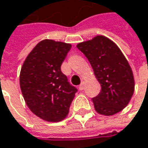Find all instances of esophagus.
I'll use <instances>...</instances> for the list:
<instances>
[{
	"label": "esophagus",
	"instance_id": "obj_1",
	"mask_svg": "<svg viewBox=\"0 0 148 148\" xmlns=\"http://www.w3.org/2000/svg\"><path fill=\"white\" fill-rule=\"evenodd\" d=\"M84 86H85V83L82 81V82H81V84H80V85H79V89L80 91H83V90H84Z\"/></svg>",
	"mask_w": 148,
	"mask_h": 148
}]
</instances>
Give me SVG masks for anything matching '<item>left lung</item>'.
Masks as SVG:
<instances>
[{
  "instance_id": "left-lung-1",
  "label": "left lung",
  "mask_w": 148,
  "mask_h": 148,
  "mask_svg": "<svg viewBox=\"0 0 148 148\" xmlns=\"http://www.w3.org/2000/svg\"><path fill=\"white\" fill-rule=\"evenodd\" d=\"M86 56L101 85L92 102L96 111L111 116L127 106L133 96L134 80L131 68L119 48L103 36L77 45Z\"/></svg>"
}]
</instances>
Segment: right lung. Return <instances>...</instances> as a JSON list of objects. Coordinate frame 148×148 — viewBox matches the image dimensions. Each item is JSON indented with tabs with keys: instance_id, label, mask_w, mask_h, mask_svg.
Instances as JSON below:
<instances>
[{
	"instance_id": "right-lung-1",
	"label": "right lung",
	"mask_w": 148,
	"mask_h": 148,
	"mask_svg": "<svg viewBox=\"0 0 148 148\" xmlns=\"http://www.w3.org/2000/svg\"><path fill=\"white\" fill-rule=\"evenodd\" d=\"M71 45L45 39L26 57L20 71L19 85L29 109L48 122H58L67 116L77 92L61 66Z\"/></svg>"
}]
</instances>
